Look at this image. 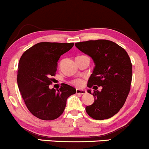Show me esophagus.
Wrapping results in <instances>:
<instances>
[{
	"mask_svg": "<svg viewBox=\"0 0 149 149\" xmlns=\"http://www.w3.org/2000/svg\"><path fill=\"white\" fill-rule=\"evenodd\" d=\"M86 93H87L86 90H83V89H76V94H84Z\"/></svg>",
	"mask_w": 149,
	"mask_h": 149,
	"instance_id": "34e87169",
	"label": "esophagus"
}]
</instances>
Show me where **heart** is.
I'll use <instances>...</instances> for the list:
<instances>
[{
  "instance_id": "heart-1",
  "label": "heart",
  "mask_w": 149,
  "mask_h": 149,
  "mask_svg": "<svg viewBox=\"0 0 149 149\" xmlns=\"http://www.w3.org/2000/svg\"><path fill=\"white\" fill-rule=\"evenodd\" d=\"M74 83H75V84H76V85H80V84H81V83H82V81L78 79V80L75 81Z\"/></svg>"
}]
</instances>
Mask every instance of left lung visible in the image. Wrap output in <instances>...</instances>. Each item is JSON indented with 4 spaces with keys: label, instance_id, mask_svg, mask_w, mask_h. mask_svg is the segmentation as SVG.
Returning a JSON list of instances; mask_svg holds the SVG:
<instances>
[{
    "label": "left lung",
    "instance_id": "8db88e82",
    "mask_svg": "<svg viewBox=\"0 0 149 149\" xmlns=\"http://www.w3.org/2000/svg\"><path fill=\"white\" fill-rule=\"evenodd\" d=\"M75 46L92 57L95 65L87 87L102 88L101 91H94V103L86 107V111L94 119H109L122 108L130 91L132 79L130 58L121 46L107 40L77 42ZM87 92L92 94L91 89Z\"/></svg>",
    "mask_w": 149,
    "mask_h": 149
}]
</instances>
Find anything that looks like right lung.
<instances>
[{"instance_id": "add662e5", "label": "right lung", "mask_w": 149, "mask_h": 149, "mask_svg": "<svg viewBox=\"0 0 149 149\" xmlns=\"http://www.w3.org/2000/svg\"><path fill=\"white\" fill-rule=\"evenodd\" d=\"M74 42L37 43L27 49L18 64L17 81L27 108L42 120H54L63 113L67 100L76 89L62 84L59 89H49L60 56L68 52Z\"/></svg>"}]
</instances>
